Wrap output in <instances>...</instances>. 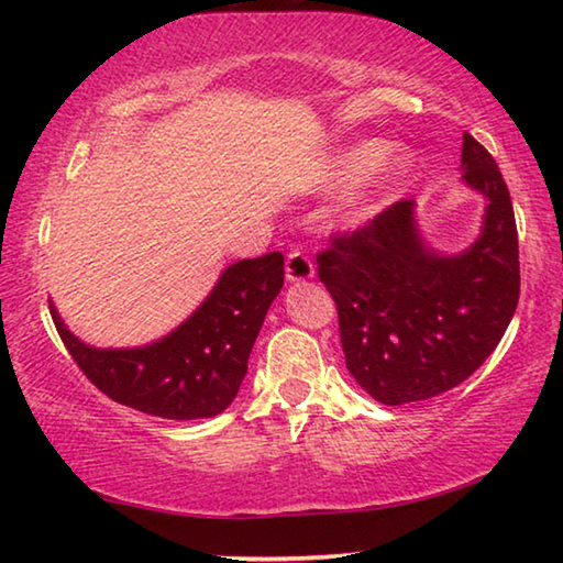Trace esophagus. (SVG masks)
Masks as SVG:
<instances>
[{"label": "esophagus", "instance_id": "esophagus-1", "mask_svg": "<svg viewBox=\"0 0 563 563\" xmlns=\"http://www.w3.org/2000/svg\"><path fill=\"white\" fill-rule=\"evenodd\" d=\"M316 275V265L305 255L302 251H292L288 253V261H285V278L290 283H302L310 280Z\"/></svg>", "mask_w": 563, "mask_h": 563}]
</instances>
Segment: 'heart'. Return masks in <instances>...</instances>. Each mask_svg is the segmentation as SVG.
I'll return each instance as SVG.
<instances>
[{
  "mask_svg": "<svg viewBox=\"0 0 563 563\" xmlns=\"http://www.w3.org/2000/svg\"><path fill=\"white\" fill-rule=\"evenodd\" d=\"M379 154H383V148H379L377 144H357V146L345 148L338 156L335 166H332V180H335V184H347V180H355L357 176L365 174V170L375 164ZM402 168H405V164L399 158L389 161V166L379 170V176H375L365 188L357 190V194L352 196L345 206L347 221L355 225H362V223H367L373 216H377V211L385 206L389 194H393L395 180L399 174H402Z\"/></svg>",
  "mask_w": 563,
  "mask_h": 563,
  "instance_id": "1",
  "label": "heart"
}]
</instances>
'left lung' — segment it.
<instances>
[{
    "mask_svg": "<svg viewBox=\"0 0 563 563\" xmlns=\"http://www.w3.org/2000/svg\"><path fill=\"white\" fill-rule=\"evenodd\" d=\"M462 170L464 184L487 198L482 233L464 253L430 251L412 201L332 235L318 253L350 375L383 405L419 402L464 383L499 345L517 310L519 238L509 188L470 133Z\"/></svg>",
    "mask_w": 563,
    "mask_h": 563,
    "instance_id": "obj_1",
    "label": "left lung"
}]
</instances>
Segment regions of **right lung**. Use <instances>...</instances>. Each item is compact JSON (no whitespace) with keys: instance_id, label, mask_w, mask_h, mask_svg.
Returning <instances> with one entry per match:
<instances>
[{"instance_id":"right-lung-1","label":"right lung","mask_w":563,"mask_h":563,"mask_svg":"<svg viewBox=\"0 0 563 563\" xmlns=\"http://www.w3.org/2000/svg\"><path fill=\"white\" fill-rule=\"evenodd\" d=\"M283 288V253L228 265L186 322L144 347L99 350L54 325L81 373L113 402L164 419L216 417L233 402L253 342Z\"/></svg>"}]
</instances>
